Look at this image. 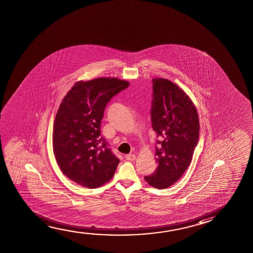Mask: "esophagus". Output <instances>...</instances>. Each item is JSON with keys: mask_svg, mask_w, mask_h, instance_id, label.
I'll return each instance as SVG.
<instances>
[{"mask_svg": "<svg viewBox=\"0 0 253 253\" xmlns=\"http://www.w3.org/2000/svg\"><path fill=\"white\" fill-rule=\"evenodd\" d=\"M126 159L128 161H134L136 160V156L134 154H128L126 156Z\"/></svg>", "mask_w": 253, "mask_h": 253, "instance_id": "obj_1", "label": "esophagus"}]
</instances>
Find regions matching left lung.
<instances>
[{"label":"left lung","instance_id":"1","mask_svg":"<svg viewBox=\"0 0 253 253\" xmlns=\"http://www.w3.org/2000/svg\"><path fill=\"white\" fill-rule=\"evenodd\" d=\"M152 128L161 141L156 146L158 168L144 179L151 186L165 189L176 183L191 164L199 140V119L193 102L171 81L153 78Z\"/></svg>","mask_w":253,"mask_h":253}]
</instances>
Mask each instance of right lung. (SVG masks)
I'll use <instances>...</instances> for the list:
<instances>
[{"mask_svg": "<svg viewBox=\"0 0 253 253\" xmlns=\"http://www.w3.org/2000/svg\"><path fill=\"white\" fill-rule=\"evenodd\" d=\"M129 83L116 77L77 82L62 99L53 126V150L62 173L94 189L113 177L120 160L101 136L107 103Z\"/></svg>", "mask_w": 253, "mask_h": 253, "instance_id": "1", "label": "right lung"}]
</instances>
